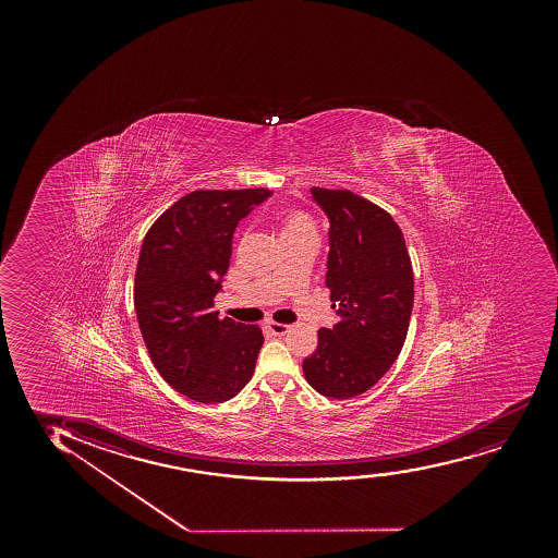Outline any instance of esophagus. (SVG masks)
Masks as SVG:
<instances>
[{"label":"esophagus","instance_id":"1","mask_svg":"<svg viewBox=\"0 0 558 558\" xmlns=\"http://www.w3.org/2000/svg\"><path fill=\"white\" fill-rule=\"evenodd\" d=\"M266 329H268L269 333L276 335V337H281V335L289 333L290 326H287V324H279V322H268V324H266Z\"/></svg>","mask_w":558,"mask_h":558}]
</instances>
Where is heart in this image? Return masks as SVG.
Returning <instances> with one entry per match:
<instances>
[{"instance_id":"1","label":"heart","mask_w":558,"mask_h":558,"mask_svg":"<svg viewBox=\"0 0 558 558\" xmlns=\"http://www.w3.org/2000/svg\"><path fill=\"white\" fill-rule=\"evenodd\" d=\"M279 229H281L282 240H292V238L314 236V225L308 216L298 210L282 211L279 216Z\"/></svg>"}]
</instances>
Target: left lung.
Masks as SVG:
<instances>
[{
    "label": "left lung",
    "mask_w": 558,
    "mask_h": 558,
    "mask_svg": "<svg viewBox=\"0 0 558 558\" xmlns=\"http://www.w3.org/2000/svg\"><path fill=\"white\" fill-rule=\"evenodd\" d=\"M329 219L327 289L339 322L318 331L303 374L322 397L368 391L397 361L413 308V268L391 214L348 190L313 187Z\"/></svg>",
    "instance_id": "obj_1"
}]
</instances>
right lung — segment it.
Wrapping results in <instances>:
<instances>
[{"instance_id":"obj_1","label":"right lung","mask_w":558,"mask_h":558,"mask_svg":"<svg viewBox=\"0 0 558 558\" xmlns=\"http://www.w3.org/2000/svg\"><path fill=\"white\" fill-rule=\"evenodd\" d=\"M269 195L264 187L187 193L143 240L134 287L143 340L161 378L201 404L236 397L255 371L263 331L219 320L211 307L238 223Z\"/></svg>"}]
</instances>
